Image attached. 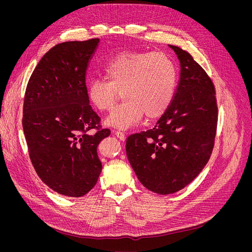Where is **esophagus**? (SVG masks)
<instances>
[{
    "label": "esophagus",
    "instance_id": "34e87169",
    "mask_svg": "<svg viewBox=\"0 0 252 252\" xmlns=\"http://www.w3.org/2000/svg\"><path fill=\"white\" fill-rule=\"evenodd\" d=\"M114 134H115V136H116L119 140H122V141H125V140H126V134H125V131H123V130H115Z\"/></svg>",
    "mask_w": 252,
    "mask_h": 252
}]
</instances>
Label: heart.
I'll use <instances>...</instances> for the list:
<instances>
[{"label":"heart","mask_w":252,"mask_h":252,"mask_svg":"<svg viewBox=\"0 0 252 252\" xmlns=\"http://www.w3.org/2000/svg\"><path fill=\"white\" fill-rule=\"evenodd\" d=\"M103 79L88 84V97L102 112L110 111L122 93L125 99L106 118L113 127L137 125L145 114L153 119L161 116L174 98L177 73L175 65L161 52H123L106 62Z\"/></svg>","instance_id":"obj_1"}]
</instances>
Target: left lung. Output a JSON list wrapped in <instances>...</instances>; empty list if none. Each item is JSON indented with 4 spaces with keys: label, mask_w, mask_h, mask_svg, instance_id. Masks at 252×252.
<instances>
[{
    "label": "left lung",
    "mask_w": 252,
    "mask_h": 252,
    "mask_svg": "<svg viewBox=\"0 0 252 252\" xmlns=\"http://www.w3.org/2000/svg\"><path fill=\"white\" fill-rule=\"evenodd\" d=\"M181 78L173 102L148 130L129 135L126 150L139 181L161 194L184 189L200 174L215 146L218 126L216 88L188 52L177 47Z\"/></svg>",
    "instance_id": "left-lung-1"
}]
</instances>
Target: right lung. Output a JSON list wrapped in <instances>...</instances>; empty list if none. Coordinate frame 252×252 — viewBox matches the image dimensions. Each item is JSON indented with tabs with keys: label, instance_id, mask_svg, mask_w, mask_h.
Segmentation results:
<instances>
[{
	"label": "right lung",
	"instance_id": "right-lung-1",
	"mask_svg": "<svg viewBox=\"0 0 252 252\" xmlns=\"http://www.w3.org/2000/svg\"><path fill=\"white\" fill-rule=\"evenodd\" d=\"M99 38L57 44L39 60L26 86L22 126L31 161L55 192L81 197L102 170L99 143L110 135L89 104L86 72Z\"/></svg>",
	"mask_w": 252,
	"mask_h": 252
}]
</instances>
